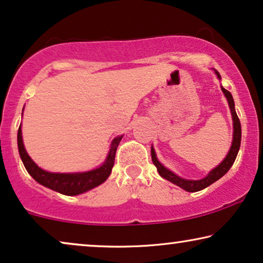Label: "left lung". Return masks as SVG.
Returning a JSON list of instances; mask_svg holds the SVG:
<instances>
[{
	"label": "left lung",
	"instance_id": "obj_1",
	"mask_svg": "<svg viewBox=\"0 0 263 263\" xmlns=\"http://www.w3.org/2000/svg\"><path fill=\"white\" fill-rule=\"evenodd\" d=\"M214 71H215V74H217V77L219 79H221L220 74H219L215 69H214ZM221 91L225 95L226 99H228L230 110H231L232 121H233V140H232L231 148H230L228 156L225 157V159L222 160L217 167H214L213 170H212L210 174L206 176V177L202 179H197V181H193V179H184V178L179 177V176H177L172 171L168 170V168L165 167L163 164H160V161L158 160V158H157L156 152H154V148L153 147L151 148L152 161H153V164L157 166V170H158V172H159V175L161 176V177L167 179V181H170L171 183H174V184H176V185L181 186L182 189L186 190V192H190V193L199 192V190L207 188V186H210L212 183H214L215 181H218V179H220L222 176H224L226 172L231 168V166L236 160L237 154H238V151L240 147V139H242V128H240V122H239L238 116H237V114H236L235 102H233L232 95L228 91V89H225L224 87H222V86H221Z\"/></svg>",
	"mask_w": 263,
	"mask_h": 263
}]
</instances>
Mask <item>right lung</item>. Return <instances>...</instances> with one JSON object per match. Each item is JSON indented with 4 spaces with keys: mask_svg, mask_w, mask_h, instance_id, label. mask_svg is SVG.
I'll return each instance as SVG.
<instances>
[{
    "mask_svg": "<svg viewBox=\"0 0 263 263\" xmlns=\"http://www.w3.org/2000/svg\"><path fill=\"white\" fill-rule=\"evenodd\" d=\"M122 138H123V135L117 136V138L114 139L109 154H107L106 159L102 166L91 171L78 172V174H55V172H48L39 167L31 159L26 149H25L23 135H21V125L19 127V130H17V148H19L20 158L27 172L39 184L55 190L57 193L63 194V195L73 196L96 188V186H98L103 182L106 181L114 167L115 156H116L117 147L120 145Z\"/></svg>",
    "mask_w": 263,
    "mask_h": 263,
    "instance_id": "1",
    "label": "right lung"
}]
</instances>
